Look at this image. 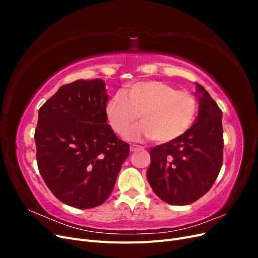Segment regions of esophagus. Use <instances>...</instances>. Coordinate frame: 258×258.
Returning <instances> with one entry per match:
<instances>
[{"label": "esophagus", "mask_w": 258, "mask_h": 258, "mask_svg": "<svg viewBox=\"0 0 258 258\" xmlns=\"http://www.w3.org/2000/svg\"><path fill=\"white\" fill-rule=\"evenodd\" d=\"M143 146H139V145H131L130 146V151L131 152H136L138 150H142Z\"/></svg>", "instance_id": "obj_1"}]
</instances>
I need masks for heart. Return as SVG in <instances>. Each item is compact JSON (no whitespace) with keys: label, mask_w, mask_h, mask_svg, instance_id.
<instances>
[{"label":"heart","mask_w":258,"mask_h":258,"mask_svg":"<svg viewBox=\"0 0 258 258\" xmlns=\"http://www.w3.org/2000/svg\"><path fill=\"white\" fill-rule=\"evenodd\" d=\"M198 103L192 93L175 90L172 85L159 81L138 82L108 100L105 114L118 135L129 131L135 141L152 138L157 143H168L186 134L194 123Z\"/></svg>","instance_id":"b5f03b06"}]
</instances>
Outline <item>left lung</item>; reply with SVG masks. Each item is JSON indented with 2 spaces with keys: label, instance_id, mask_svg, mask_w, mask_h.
I'll return each mask as SVG.
<instances>
[{
  "label": "left lung",
  "instance_id": "left-lung-1",
  "mask_svg": "<svg viewBox=\"0 0 258 258\" xmlns=\"http://www.w3.org/2000/svg\"><path fill=\"white\" fill-rule=\"evenodd\" d=\"M199 110L182 137L153 147L147 181L154 192L172 206L192 204L214 184L223 165L222 110L196 83Z\"/></svg>",
  "mask_w": 258,
  "mask_h": 258
}]
</instances>
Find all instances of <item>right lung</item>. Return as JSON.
<instances>
[{"label": "right lung", "mask_w": 258, "mask_h": 258, "mask_svg": "<svg viewBox=\"0 0 258 258\" xmlns=\"http://www.w3.org/2000/svg\"><path fill=\"white\" fill-rule=\"evenodd\" d=\"M107 99L102 80H79L60 87L38 111V171L50 191L68 206L102 205L129 156V144L106 122Z\"/></svg>", "instance_id": "obj_1"}]
</instances>
